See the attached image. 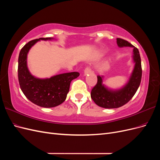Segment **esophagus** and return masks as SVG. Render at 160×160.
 <instances>
[{"instance_id":"obj_1","label":"esophagus","mask_w":160,"mask_h":160,"mask_svg":"<svg viewBox=\"0 0 160 160\" xmlns=\"http://www.w3.org/2000/svg\"><path fill=\"white\" fill-rule=\"evenodd\" d=\"M91 72V69H90V67H88V66H87L85 68V69H84V75H88V73H89V72Z\"/></svg>"}]
</instances>
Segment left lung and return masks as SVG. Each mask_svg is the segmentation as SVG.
Instances as JSON below:
<instances>
[{
  "instance_id": "obj_1",
  "label": "left lung",
  "mask_w": 160,
  "mask_h": 160,
  "mask_svg": "<svg viewBox=\"0 0 160 160\" xmlns=\"http://www.w3.org/2000/svg\"><path fill=\"white\" fill-rule=\"evenodd\" d=\"M117 43L120 47H131L133 48V58L135 67L128 83L119 90L108 89L102 84L103 77L98 76V83L91 90V98L97 105L103 108H118L126 104L136 93L142 80L141 57L138 48L120 38H117Z\"/></svg>"
}]
</instances>
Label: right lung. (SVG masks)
<instances>
[{
	"label": "right lung",
	"instance_id": "obj_1",
	"mask_svg": "<svg viewBox=\"0 0 160 160\" xmlns=\"http://www.w3.org/2000/svg\"><path fill=\"white\" fill-rule=\"evenodd\" d=\"M51 39V37L40 38L27 42L21 49L18 60V78L22 93L32 103L47 108L56 107L64 102L71 81L79 76L78 72H71L49 79H38L30 73L27 64L28 51L38 41Z\"/></svg>",
	"mask_w": 160,
	"mask_h": 160
}]
</instances>
